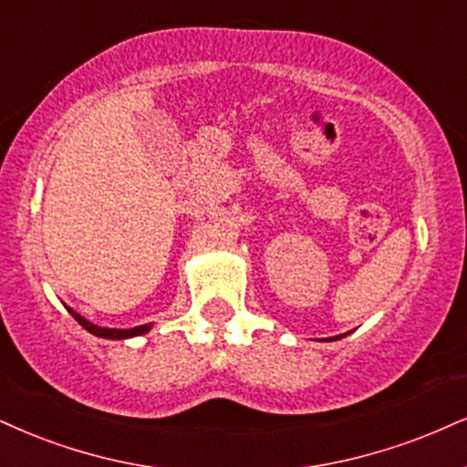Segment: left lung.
Returning <instances> with one entry per match:
<instances>
[{
  "label": "left lung",
  "instance_id": "obj_1",
  "mask_svg": "<svg viewBox=\"0 0 467 467\" xmlns=\"http://www.w3.org/2000/svg\"><path fill=\"white\" fill-rule=\"evenodd\" d=\"M344 336H347V333H344ZM344 336H336V337H329V339H339V337H344Z\"/></svg>",
  "mask_w": 467,
  "mask_h": 467
}]
</instances>
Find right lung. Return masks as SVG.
<instances>
[{
	"label": "right lung",
	"mask_w": 467,
	"mask_h": 467,
	"mask_svg": "<svg viewBox=\"0 0 467 467\" xmlns=\"http://www.w3.org/2000/svg\"><path fill=\"white\" fill-rule=\"evenodd\" d=\"M68 314L73 316L75 320L79 322V325L84 327L86 331L93 333L97 337H108V339H128V337H136V336H142V333H147L151 329V325H140V327H134V329H106V327H97L93 322H88L84 318V316H79L78 312H73L71 307H67Z\"/></svg>",
	"instance_id": "1"
}]
</instances>
